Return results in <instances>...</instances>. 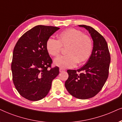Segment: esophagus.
I'll use <instances>...</instances> for the list:
<instances>
[{
	"mask_svg": "<svg viewBox=\"0 0 122 122\" xmlns=\"http://www.w3.org/2000/svg\"><path fill=\"white\" fill-rule=\"evenodd\" d=\"M59 70H60V72H62L64 71H65V69L64 68H61V67H60Z\"/></svg>",
	"mask_w": 122,
	"mask_h": 122,
	"instance_id": "obj_1",
	"label": "esophagus"
}]
</instances>
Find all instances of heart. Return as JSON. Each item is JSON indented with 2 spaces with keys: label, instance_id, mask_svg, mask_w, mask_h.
<instances>
[{
  "label": "heart",
  "instance_id": "1",
  "mask_svg": "<svg viewBox=\"0 0 122 122\" xmlns=\"http://www.w3.org/2000/svg\"><path fill=\"white\" fill-rule=\"evenodd\" d=\"M58 40L50 38L46 42L48 53L57 57L62 47H66L67 55L60 56L54 61L55 65L61 68L74 67L77 63L85 62L90 57L93 50L91 38L83 34L81 30L70 28L66 29L57 35Z\"/></svg>",
  "mask_w": 122,
  "mask_h": 122
}]
</instances>
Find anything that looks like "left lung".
I'll return each mask as SVG.
<instances>
[{"label": "left lung", "mask_w": 122, "mask_h": 122, "mask_svg": "<svg viewBox=\"0 0 122 122\" xmlns=\"http://www.w3.org/2000/svg\"><path fill=\"white\" fill-rule=\"evenodd\" d=\"M88 31L93 41L91 55L87 63L78 70H67L65 86L69 93L79 99H88L97 94L108 78L110 55L106 40L92 27L79 25Z\"/></svg>", "instance_id": "left-lung-1"}]
</instances>
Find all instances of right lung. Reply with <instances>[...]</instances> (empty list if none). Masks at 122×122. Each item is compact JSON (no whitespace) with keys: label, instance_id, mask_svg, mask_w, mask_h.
I'll return each instance as SVG.
<instances>
[{"label":"right lung","instance_id":"right-lung-1","mask_svg":"<svg viewBox=\"0 0 122 122\" xmlns=\"http://www.w3.org/2000/svg\"><path fill=\"white\" fill-rule=\"evenodd\" d=\"M60 28L38 25L20 37L15 46L11 69L13 84L20 95L30 101H38L50 91L59 67H52V60L46 42Z\"/></svg>","mask_w":122,"mask_h":122}]
</instances>
